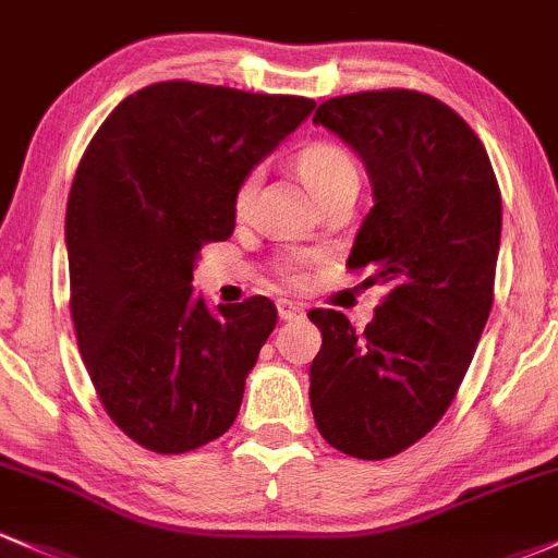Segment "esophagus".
Returning a JSON list of instances; mask_svg holds the SVG:
<instances>
[{"mask_svg":"<svg viewBox=\"0 0 558 558\" xmlns=\"http://www.w3.org/2000/svg\"><path fill=\"white\" fill-rule=\"evenodd\" d=\"M277 311H279V319H284V322L301 319V316H303V305L295 303V301H284V298H281V301L277 303Z\"/></svg>","mask_w":558,"mask_h":558,"instance_id":"34e87169","label":"esophagus"}]
</instances>
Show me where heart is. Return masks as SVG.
<instances>
[{"instance_id": "1", "label": "heart", "mask_w": 558, "mask_h": 558, "mask_svg": "<svg viewBox=\"0 0 558 558\" xmlns=\"http://www.w3.org/2000/svg\"><path fill=\"white\" fill-rule=\"evenodd\" d=\"M298 170H301L303 181L311 185L316 196L332 194L335 189L345 183H359V170L356 161L345 148L335 146V143H311L308 148H303L301 157H298ZM257 189V172L250 178H244V183L239 185L236 199H233V207H236L239 215H244L253 205ZM308 263H314V255H298L290 257V260L281 263V277L287 281H301L303 271L308 268Z\"/></svg>"}]
</instances>
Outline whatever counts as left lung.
I'll use <instances>...</instances> for the list:
<instances>
[{"label":"left lung","mask_w":558,"mask_h":558,"mask_svg":"<svg viewBox=\"0 0 558 558\" xmlns=\"http://www.w3.org/2000/svg\"><path fill=\"white\" fill-rule=\"evenodd\" d=\"M359 154L375 205L345 266L386 298L364 332L314 308L311 362L319 434L359 460L423 439L447 407L493 311L502 202L487 151L460 113L415 89L329 98L314 113Z\"/></svg>","instance_id":"1"}]
</instances>
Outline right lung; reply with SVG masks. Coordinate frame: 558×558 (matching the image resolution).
<instances>
[{
	"instance_id": "obj_1",
	"label": "right lung",
	"mask_w": 558,
	"mask_h": 558,
	"mask_svg": "<svg viewBox=\"0 0 558 558\" xmlns=\"http://www.w3.org/2000/svg\"><path fill=\"white\" fill-rule=\"evenodd\" d=\"M298 95L157 82L109 113L76 167L65 207L71 319L109 417L159 454L218 439L277 327L255 295L194 298L202 247L226 242L239 185L314 111Z\"/></svg>"
}]
</instances>
